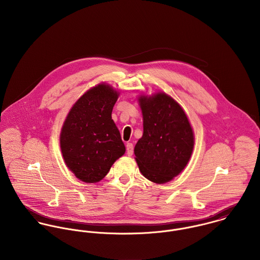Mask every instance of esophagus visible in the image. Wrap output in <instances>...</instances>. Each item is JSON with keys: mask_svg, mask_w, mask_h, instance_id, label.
Masks as SVG:
<instances>
[{"mask_svg": "<svg viewBox=\"0 0 260 260\" xmlns=\"http://www.w3.org/2000/svg\"><path fill=\"white\" fill-rule=\"evenodd\" d=\"M126 150H127V154H128V156H132V155H133V150H134L133 144H132V143H127V145H126Z\"/></svg>", "mask_w": 260, "mask_h": 260, "instance_id": "obj_1", "label": "esophagus"}]
</instances>
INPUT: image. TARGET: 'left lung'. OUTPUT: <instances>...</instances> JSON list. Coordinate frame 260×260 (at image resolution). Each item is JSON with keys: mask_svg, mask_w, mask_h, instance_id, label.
<instances>
[{"mask_svg": "<svg viewBox=\"0 0 260 260\" xmlns=\"http://www.w3.org/2000/svg\"><path fill=\"white\" fill-rule=\"evenodd\" d=\"M143 136L134 153L141 173L152 182L166 183L185 168L194 146L193 131L180 105L165 93L139 98Z\"/></svg>", "mask_w": 260, "mask_h": 260, "instance_id": "left-lung-1", "label": "left lung"}]
</instances>
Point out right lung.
<instances>
[{
	"instance_id": "1",
	"label": "right lung",
	"mask_w": 260,
	"mask_h": 260,
	"mask_svg": "<svg viewBox=\"0 0 260 260\" xmlns=\"http://www.w3.org/2000/svg\"><path fill=\"white\" fill-rule=\"evenodd\" d=\"M117 99V91L100 84L75 103L64 122L61 151L67 167L83 182L100 181L125 153V145L111 117Z\"/></svg>"
}]
</instances>
